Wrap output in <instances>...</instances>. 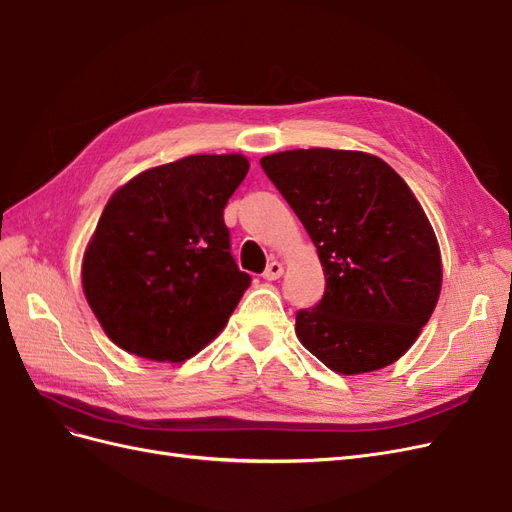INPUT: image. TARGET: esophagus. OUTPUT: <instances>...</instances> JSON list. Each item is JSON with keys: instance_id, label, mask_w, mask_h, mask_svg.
<instances>
[{"instance_id": "1", "label": "esophagus", "mask_w": 512, "mask_h": 512, "mask_svg": "<svg viewBox=\"0 0 512 512\" xmlns=\"http://www.w3.org/2000/svg\"><path fill=\"white\" fill-rule=\"evenodd\" d=\"M284 275V267H282V262H277V260H273V262H269L267 265V269H265V273H262V277H265L267 282H273V280H280V277Z\"/></svg>"}]
</instances>
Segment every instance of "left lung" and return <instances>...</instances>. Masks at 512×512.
<instances>
[{
    "label": "left lung",
    "instance_id": "8db88e82",
    "mask_svg": "<svg viewBox=\"0 0 512 512\" xmlns=\"http://www.w3.org/2000/svg\"><path fill=\"white\" fill-rule=\"evenodd\" d=\"M312 237L327 277L297 314L299 342L337 374L395 363L436 309L442 258L408 183L363 151L292 149L260 160Z\"/></svg>",
    "mask_w": 512,
    "mask_h": 512
}]
</instances>
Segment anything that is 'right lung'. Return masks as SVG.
I'll return each instance as SVG.
<instances>
[{
    "instance_id": "add662e5",
    "label": "right lung",
    "mask_w": 512,
    "mask_h": 512,
    "mask_svg": "<svg viewBox=\"0 0 512 512\" xmlns=\"http://www.w3.org/2000/svg\"><path fill=\"white\" fill-rule=\"evenodd\" d=\"M250 162L188 156L149 168L108 198L83 256V292L130 354L183 363L226 327L252 277L230 254L228 198Z\"/></svg>"
}]
</instances>
